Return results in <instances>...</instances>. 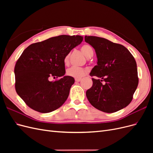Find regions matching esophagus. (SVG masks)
Instances as JSON below:
<instances>
[{"instance_id":"34e87169","label":"esophagus","mask_w":153,"mask_h":153,"mask_svg":"<svg viewBox=\"0 0 153 153\" xmlns=\"http://www.w3.org/2000/svg\"><path fill=\"white\" fill-rule=\"evenodd\" d=\"M81 81V78H75V82H79Z\"/></svg>"}]
</instances>
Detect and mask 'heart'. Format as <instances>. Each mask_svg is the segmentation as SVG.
I'll return each instance as SVG.
<instances>
[{
    "label": "heart",
    "instance_id": "obj_1",
    "mask_svg": "<svg viewBox=\"0 0 153 153\" xmlns=\"http://www.w3.org/2000/svg\"><path fill=\"white\" fill-rule=\"evenodd\" d=\"M81 51L87 58L91 57L94 54V49L89 44L83 45L81 47ZM69 61V53L67 54L64 59V62L65 64H68ZM85 73V70L82 68L80 67H71L67 70V75L75 78H80Z\"/></svg>",
    "mask_w": 153,
    "mask_h": 153
}]
</instances>
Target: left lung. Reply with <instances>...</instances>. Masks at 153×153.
<instances>
[{"mask_svg": "<svg viewBox=\"0 0 153 153\" xmlns=\"http://www.w3.org/2000/svg\"><path fill=\"white\" fill-rule=\"evenodd\" d=\"M95 50L98 62L90 75L92 86L87 98L94 108L106 113L121 110L131 103L138 84L137 63L123 45L96 36H85Z\"/></svg>", "mask_w": 153, "mask_h": 153, "instance_id": "1", "label": "left lung"}]
</instances>
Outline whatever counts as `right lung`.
Instances as JSON below:
<instances>
[{
    "label": "right lung",
    "mask_w": 153,
    "mask_h": 153,
    "mask_svg": "<svg viewBox=\"0 0 153 153\" xmlns=\"http://www.w3.org/2000/svg\"><path fill=\"white\" fill-rule=\"evenodd\" d=\"M81 36L61 35L29 45L15 67V89L26 105L37 112L48 113L66 101L75 82L65 75L64 57L81 43ZM62 76L50 82L48 78Z\"/></svg>",
    "instance_id": "1"
}]
</instances>
